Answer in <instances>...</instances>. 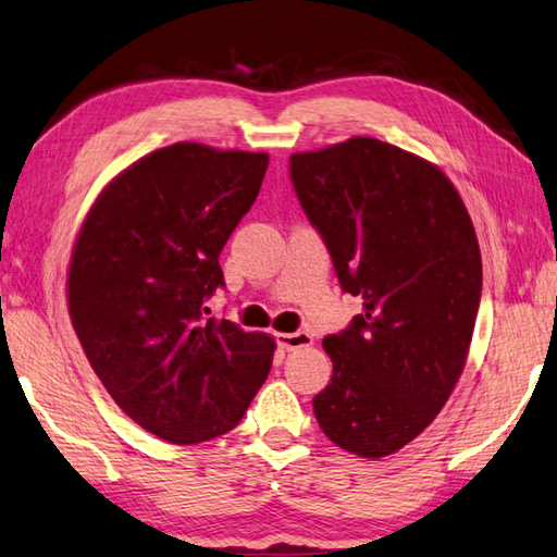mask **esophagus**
Listing matches in <instances>:
<instances>
[{
	"mask_svg": "<svg viewBox=\"0 0 557 557\" xmlns=\"http://www.w3.org/2000/svg\"><path fill=\"white\" fill-rule=\"evenodd\" d=\"M277 345L282 347V350L292 352V350H299V347L313 345V337L309 333H304V331H299V333H277Z\"/></svg>",
	"mask_w": 557,
	"mask_h": 557,
	"instance_id": "34e87169",
	"label": "esophagus"
}]
</instances>
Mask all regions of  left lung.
Instances as JSON below:
<instances>
[{
  "instance_id": "1",
  "label": "left lung",
  "mask_w": 557,
  "mask_h": 557,
  "mask_svg": "<svg viewBox=\"0 0 557 557\" xmlns=\"http://www.w3.org/2000/svg\"><path fill=\"white\" fill-rule=\"evenodd\" d=\"M289 173L343 292L364 301L323 341L333 376L315 420L381 459L437 418L463 372L483 289L475 228L440 166L374 137L292 154Z\"/></svg>"
}]
</instances>
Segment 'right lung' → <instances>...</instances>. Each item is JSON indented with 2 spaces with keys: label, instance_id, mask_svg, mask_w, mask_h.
Returning a JSON list of instances; mask_svg holds the SVG:
<instances>
[{
  "label": "right lung",
  "instance_id": "right-lung-1",
  "mask_svg": "<svg viewBox=\"0 0 557 557\" xmlns=\"http://www.w3.org/2000/svg\"><path fill=\"white\" fill-rule=\"evenodd\" d=\"M268 161L198 141L157 149L106 185L76 234L67 307L84 355L125 416L171 444L234 430L270 374L275 341L205 307Z\"/></svg>",
  "mask_w": 557,
  "mask_h": 557
}]
</instances>
